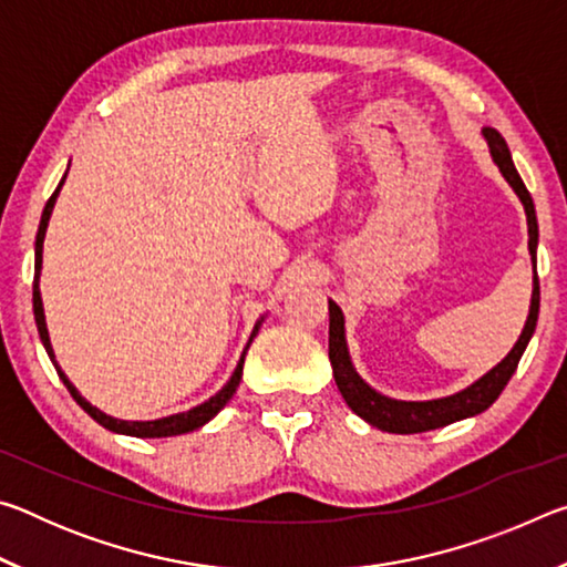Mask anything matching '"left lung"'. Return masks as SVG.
I'll return each mask as SVG.
<instances>
[{
    "label": "left lung",
    "instance_id": "8db88e82",
    "mask_svg": "<svg viewBox=\"0 0 567 567\" xmlns=\"http://www.w3.org/2000/svg\"><path fill=\"white\" fill-rule=\"evenodd\" d=\"M483 137L491 147L493 162L501 167L503 177L507 185L515 189V195L520 197L527 215V249H530L533 260V272H535V252H537V217H535V205L527 187L523 185L520 175L513 165L511 150H507L505 140L501 132L493 127L483 130ZM537 312H540V282H537V272L533 275V300H530V312H527L525 328L517 338L515 348L505 354L503 362H497L491 372H485L483 378L475 380L473 385L455 392V395L437 398V400H425V402H408V400H392L380 395L378 390H372L368 382H364L358 370L352 368L350 352H348V340H344V318L338 305L330 300V362H332V375L338 382V390L342 392L344 402H348L354 415H360L364 422H370L372 427L385 430V433H398V435H412V433H425V430L445 427L450 422L465 420L480 415V412L487 410L493 402L501 398L507 382H511L513 372L517 370V362H520L523 352L530 342L535 324H537Z\"/></svg>",
    "mask_w": 567,
    "mask_h": 567
}]
</instances>
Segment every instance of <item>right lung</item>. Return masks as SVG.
I'll use <instances>...</instances> for the list:
<instances>
[{"instance_id": "add662e5", "label": "right lung", "mask_w": 567, "mask_h": 567, "mask_svg": "<svg viewBox=\"0 0 567 567\" xmlns=\"http://www.w3.org/2000/svg\"><path fill=\"white\" fill-rule=\"evenodd\" d=\"M64 179H66V172H64V177H62V182H60V187L54 189V195H52L50 199H47L44 213H42V219H40V229H37V243H34V287H32L34 322H37V330H40V340H42V344H44V350H47V354H50V360H52V364L56 368V375H60V380L64 382L66 390H70V395L76 400V405H80L84 412H87V415H90L92 420H97L102 427L112 430V433H122V435H132V437H175V435H185V433H192V430L203 427L205 422L213 420V417L217 415V412L227 405L229 398L235 395L239 380H243V364H245L247 348H249V342L255 340V334H257V330H260L262 320L255 324L252 334H249V342H247V348H245V352H243V358H239V362H237L233 378L227 380V385H225L223 390H219L217 395H213L207 402H203V405L192 408V410H187V412H177V415H169V417H159V420H117V417L104 415L102 410L90 405V402L80 395V390H76V388L72 385L70 378L64 375V372L60 370V364H56V360H54V350H52V342H50V332H47V322H44L42 295H40V272H42L44 235H47V225H50V217H52V209H54V203H56V195H60Z\"/></svg>"}]
</instances>
